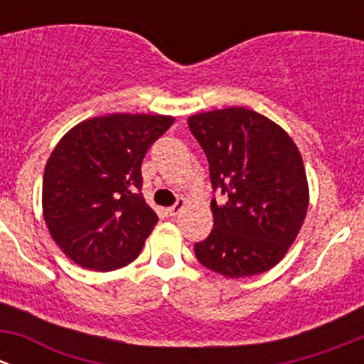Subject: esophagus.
<instances>
[{
  "label": "esophagus",
  "mask_w": 364,
  "mask_h": 364,
  "mask_svg": "<svg viewBox=\"0 0 364 364\" xmlns=\"http://www.w3.org/2000/svg\"><path fill=\"white\" fill-rule=\"evenodd\" d=\"M185 205H186L185 199H178V200H176V204H172L171 208L167 209V213L171 216H176V215H179V213L183 211V208H185Z\"/></svg>",
  "instance_id": "34e87169"
}]
</instances>
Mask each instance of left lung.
I'll return each mask as SVG.
<instances>
[{
    "label": "left lung",
    "instance_id": "left-lung-1",
    "mask_svg": "<svg viewBox=\"0 0 364 364\" xmlns=\"http://www.w3.org/2000/svg\"><path fill=\"white\" fill-rule=\"evenodd\" d=\"M188 128L204 149L213 192V230L196 243L204 267L229 278L277 266L308 209L299 149L287 132L245 107L196 114Z\"/></svg>",
    "mask_w": 364,
    "mask_h": 364
}]
</instances>
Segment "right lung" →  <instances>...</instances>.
Instances as JSON below:
<instances>
[{"label":"right lung","instance_id":"1","mask_svg":"<svg viewBox=\"0 0 364 364\" xmlns=\"http://www.w3.org/2000/svg\"><path fill=\"white\" fill-rule=\"evenodd\" d=\"M172 123L159 114H109L58 142L43 172V218L73 262L112 271L137 259L159 222L141 192V165Z\"/></svg>","mask_w":364,"mask_h":364}]
</instances>
